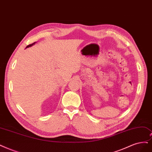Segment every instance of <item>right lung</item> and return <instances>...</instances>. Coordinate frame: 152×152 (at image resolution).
Returning a JSON list of instances; mask_svg holds the SVG:
<instances>
[{
	"label": "right lung",
	"mask_w": 152,
	"mask_h": 152,
	"mask_svg": "<svg viewBox=\"0 0 152 152\" xmlns=\"http://www.w3.org/2000/svg\"><path fill=\"white\" fill-rule=\"evenodd\" d=\"M36 43V42H34V43H32V44H29V45H28V46L26 47V48H29V47H31V46H32L33 45H34Z\"/></svg>",
	"instance_id": "right-lung-1"
}]
</instances>
